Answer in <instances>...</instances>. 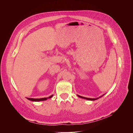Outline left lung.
I'll return each mask as SVG.
<instances>
[{"instance_id": "8db88e82", "label": "left lung", "mask_w": 133, "mask_h": 133, "mask_svg": "<svg viewBox=\"0 0 133 133\" xmlns=\"http://www.w3.org/2000/svg\"><path fill=\"white\" fill-rule=\"evenodd\" d=\"M103 95H102V96H103ZM78 96H79V97L81 98H83V99H87V100H97V99H98L99 98L102 97V96H100L99 98H88L84 97V96H80V95H78Z\"/></svg>"}]
</instances>
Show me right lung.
Returning a JSON list of instances; mask_svg holds the SVG:
<instances>
[{
    "label": "right lung",
    "instance_id": "obj_1",
    "mask_svg": "<svg viewBox=\"0 0 133 133\" xmlns=\"http://www.w3.org/2000/svg\"><path fill=\"white\" fill-rule=\"evenodd\" d=\"M53 95H52L51 96H50L49 97H48V98H40V99H34V98H27L28 100H31V101H33V102H39V101H43V100H46L48 99L49 98H51L52 96H53Z\"/></svg>",
    "mask_w": 133,
    "mask_h": 133
}]
</instances>
